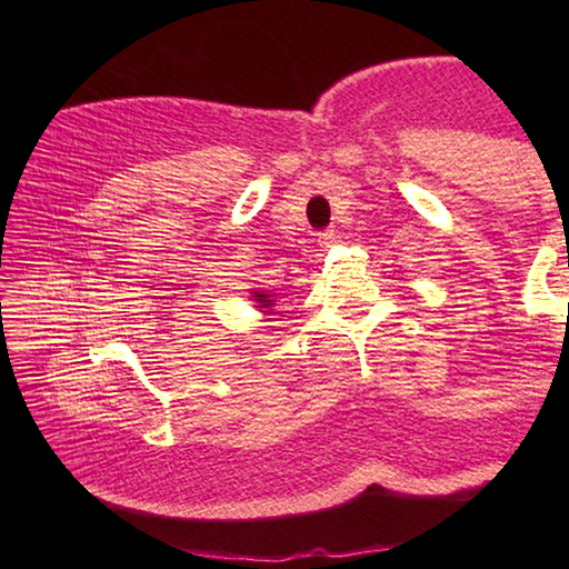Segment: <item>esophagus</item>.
<instances>
[{
	"instance_id": "obj_1",
	"label": "esophagus",
	"mask_w": 569,
	"mask_h": 569,
	"mask_svg": "<svg viewBox=\"0 0 569 569\" xmlns=\"http://www.w3.org/2000/svg\"><path fill=\"white\" fill-rule=\"evenodd\" d=\"M336 238H339V236H336L333 230H326V233L319 236V243H321V248H331L336 243Z\"/></svg>"
}]
</instances>
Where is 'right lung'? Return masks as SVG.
I'll list each match as a JSON object with an SVG mask.
<instances>
[{
  "mask_svg": "<svg viewBox=\"0 0 569 569\" xmlns=\"http://www.w3.org/2000/svg\"><path fill=\"white\" fill-rule=\"evenodd\" d=\"M250 291H253V288H250ZM250 301H253L258 311L266 313V316H273V313H276V301H278L276 293L253 291V293H250Z\"/></svg>",
  "mask_w": 569,
  "mask_h": 569,
  "instance_id": "right-lung-1",
  "label": "right lung"
}]
</instances>
